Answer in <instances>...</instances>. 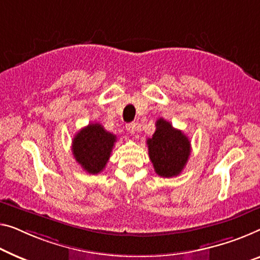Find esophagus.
<instances>
[{"mask_svg":"<svg viewBox=\"0 0 260 260\" xmlns=\"http://www.w3.org/2000/svg\"><path fill=\"white\" fill-rule=\"evenodd\" d=\"M137 128H138V123H135V122L127 123V125H126V131L128 132L129 134H134L135 131H137Z\"/></svg>","mask_w":260,"mask_h":260,"instance_id":"1","label":"esophagus"}]
</instances>
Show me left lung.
<instances>
[{"label":"left lung","instance_id":"obj_1","mask_svg":"<svg viewBox=\"0 0 260 260\" xmlns=\"http://www.w3.org/2000/svg\"><path fill=\"white\" fill-rule=\"evenodd\" d=\"M156 131L147 139L149 158L155 173L162 177L177 176L187 165L191 152L190 141L182 131L160 118L156 121Z\"/></svg>","mask_w":260,"mask_h":260}]
</instances>
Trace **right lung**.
Listing matches in <instances>:
<instances>
[{
    "label": "right lung",
    "mask_w": 260,
    "mask_h": 260,
    "mask_svg": "<svg viewBox=\"0 0 260 260\" xmlns=\"http://www.w3.org/2000/svg\"><path fill=\"white\" fill-rule=\"evenodd\" d=\"M115 141L117 137L100 123H90L73 138V156L84 170L94 175L105 168Z\"/></svg>",
    "instance_id": "1"
}]
</instances>
